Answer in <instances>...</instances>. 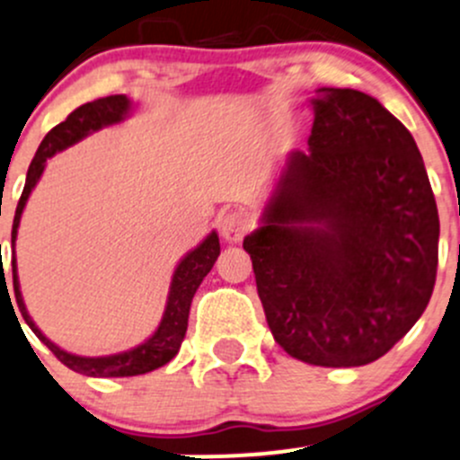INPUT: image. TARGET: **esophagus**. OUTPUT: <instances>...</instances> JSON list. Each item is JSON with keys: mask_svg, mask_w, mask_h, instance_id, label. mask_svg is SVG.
I'll return each instance as SVG.
<instances>
[{"mask_svg": "<svg viewBox=\"0 0 460 460\" xmlns=\"http://www.w3.org/2000/svg\"><path fill=\"white\" fill-rule=\"evenodd\" d=\"M250 228H252V224H250L248 215H243V212H239V210L228 212V215L221 217V221H219L221 236H224L228 243H239V241L248 234Z\"/></svg>", "mask_w": 460, "mask_h": 460, "instance_id": "34e87169", "label": "esophagus"}]
</instances>
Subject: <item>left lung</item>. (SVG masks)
<instances>
[{"label":"left lung","mask_w":460,"mask_h":460,"mask_svg":"<svg viewBox=\"0 0 460 460\" xmlns=\"http://www.w3.org/2000/svg\"><path fill=\"white\" fill-rule=\"evenodd\" d=\"M307 153L288 155L243 239L274 341L321 367L381 358L432 296L438 210L410 130L376 99L319 88Z\"/></svg>","instance_id":"1"}]
</instances>
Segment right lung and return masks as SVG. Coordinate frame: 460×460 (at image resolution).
<instances>
[{
    "label": "right lung",
    "instance_id": "obj_1",
    "mask_svg": "<svg viewBox=\"0 0 460 460\" xmlns=\"http://www.w3.org/2000/svg\"><path fill=\"white\" fill-rule=\"evenodd\" d=\"M130 108L132 103L126 94H111V97L94 99V102L84 103L77 111L70 112V115L66 117V121L55 126L53 130L44 137V141H41L40 148H37V155L35 159H32L31 168H28L26 186H23L22 197H19L15 221H13V286H15V299L19 312H22L28 328L37 334V339H40L66 367H70V370L79 374H86V376H137V374L153 372L157 370V367L165 366L168 361H172L174 354L181 348L183 336H186L192 296H195L203 277L210 272L212 265H215L217 257H219L221 252L219 236H217V232H210L195 250H190V252L179 261L177 270H174L172 274V281H170L168 301H165V310L164 316H161L159 328L155 330V334L150 336V339H146L144 343L137 345V348L126 349V352L108 354V357H79V354H70L66 352V349H61L59 345H55L49 336H44V332L35 325V321L31 319V314H28L26 310V303L22 299V290H19L15 261L17 228L19 221H22V212L23 208H26L28 197H31L32 188L37 186L40 177L44 174L46 159H50L53 155L68 148V146L82 141L84 137L90 135V132H97L106 126L124 121L126 117L130 115ZM2 281H6V277H4ZM8 299H11V296H8Z\"/></svg>",
    "mask_w": 460,
    "mask_h": 460
}]
</instances>
